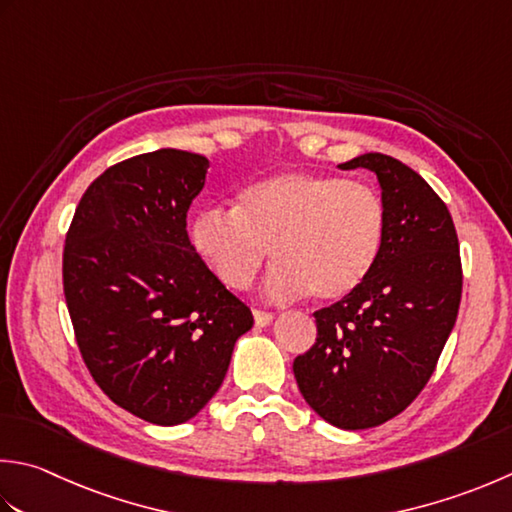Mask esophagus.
<instances>
[{
	"label": "esophagus",
	"mask_w": 512,
	"mask_h": 512,
	"mask_svg": "<svg viewBox=\"0 0 512 512\" xmlns=\"http://www.w3.org/2000/svg\"><path fill=\"white\" fill-rule=\"evenodd\" d=\"M253 317H255V324L257 326H268L275 319L273 313H268V310H259V308L253 310Z\"/></svg>",
	"instance_id": "esophagus-1"
}]
</instances>
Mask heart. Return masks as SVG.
<instances>
[{"label":"heart","instance_id":"b5f03b06","mask_svg":"<svg viewBox=\"0 0 512 512\" xmlns=\"http://www.w3.org/2000/svg\"><path fill=\"white\" fill-rule=\"evenodd\" d=\"M386 230L388 210L377 188L293 170L244 186L235 210H199L188 237L197 257L230 290L253 284L270 250V297L310 293L317 302H339L373 275Z\"/></svg>","mask_w":512,"mask_h":512}]
</instances>
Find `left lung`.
<instances>
[{
  "mask_svg": "<svg viewBox=\"0 0 512 512\" xmlns=\"http://www.w3.org/2000/svg\"><path fill=\"white\" fill-rule=\"evenodd\" d=\"M339 168L373 170L388 210L368 282L315 310L317 342L295 357L304 399L328 424L373 428L402 413L435 373L462 302V257L446 204L413 168L368 153Z\"/></svg>",
  "mask_w": 512,
  "mask_h": 512,
  "instance_id": "obj_1",
  "label": "left lung"
}]
</instances>
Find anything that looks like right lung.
Returning a JSON list of instances; mask_svg holds the SVG:
<instances>
[{"label": "right lung", "instance_id": "right-lung-1", "mask_svg": "<svg viewBox=\"0 0 512 512\" xmlns=\"http://www.w3.org/2000/svg\"><path fill=\"white\" fill-rule=\"evenodd\" d=\"M208 159L162 148L106 168L77 204L64 297L86 368L150 424H184L224 382L250 308L210 273L186 233Z\"/></svg>", "mask_w": 512, "mask_h": 512}]
</instances>
